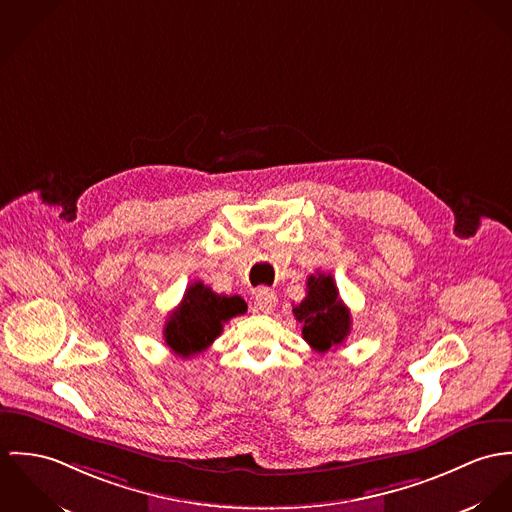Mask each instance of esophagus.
<instances>
[{
  "mask_svg": "<svg viewBox=\"0 0 512 512\" xmlns=\"http://www.w3.org/2000/svg\"><path fill=\"white\" fill-rule=\"evenodd\" d=\"M255 304H257V308H259L263 314H271L273 308L277 306V294H275V290H271V288H259V290L255 292Z\"/></svg>",
  "mask_w": 512,
  "mask_h": 512,
  "instance_id": "1",
  "label": "esophagus"
}]
</instances>
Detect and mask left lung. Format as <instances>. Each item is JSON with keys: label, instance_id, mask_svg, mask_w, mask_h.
<instances>
[{"label": "left lung", "instance_id": "1", "mask_svg": "<svg viewBox=\"0 0 512 512\" xmlns=\"http://www.w3.org/2000/svg\"><path fill=\"white\" fill-rule=\"evenodd\" d=\"M296 322L302 324V338L318 353L341 345L351 332L349 308L341 302L332 275L316 273L306 281V298L292 306Z\"/></svg>", "mask_w": 512, "mask_h": 512}]
</instances>
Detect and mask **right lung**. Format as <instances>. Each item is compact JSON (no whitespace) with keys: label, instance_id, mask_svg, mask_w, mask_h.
I'll return each instance as SVG.
<instances>
[{"label":"right lung","instance_id":"obj_1","mask_svg":"<svg viewBox=\"0 0 512 512\" xmlns=\"http://www.w3.org/2000/svg\"><path fill=\"white\" fill-rule=\"evenodd\" d=\"M247 312L241 296L216 294L204 283L190 284L182 302L174 308L165 324V341L180 357H192L206 351L222 334L224 324Z\"/></svg>","mask_w":512,"mask_h":512}]
</instances>
